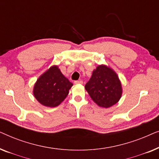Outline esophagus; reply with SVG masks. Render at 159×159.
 Masks as SVG:
<instances>
[{"mask_svg":"<svg viewBox=\"0 0 159 159\" xmlns=\"http://www.w3.org/2000/svg\"><path fill=\"white\" fill-rule=\"evenodd\" d=\"M83 83V81L82 80H77V81H75V84H82Z\"/></svg>","mask_w":159,"mask_h":159,"instance_id":"1","label":"esophagus"}]
</instances>
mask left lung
Returning <instances> with one entry per match:
<instances>
[{"mask_svg": "<svg viewBox=\"0 0 159 159\" xmlns=\"http://www.w3.org/2000/svg\"><path fill=\"white\" fill-rule=\"evenodd\" d=\"M84 88L93 101L103 108H109L116 104L122 93L118 76L104 65L98 66L93 71L92 77Z\"/></svg>", "mask_w": 159, "mask_h": 159, "instance_id": "left-lung-1", "label": "left lung"}]
</instances>
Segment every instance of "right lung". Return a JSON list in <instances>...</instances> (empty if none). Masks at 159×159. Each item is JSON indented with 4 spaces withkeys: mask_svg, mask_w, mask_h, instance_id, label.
<instances>
[{
    "mask_svg": "<svg viewBox=\"0 0 159 159\" xmlns=\"http://www.w3.org/2000/svg\"><path fill=\"white\" fill-rule=\"evenodd\" d=\"M72 85L58 66H53L38 78L34 86L33 93L42 105L56 107L66 98Z\"/></svg>",
    "mask_w": 159,
    "mask_h": 159,
    "instance_id": "right-lung-1",
    "label": "right lung"
}]
</instances>
